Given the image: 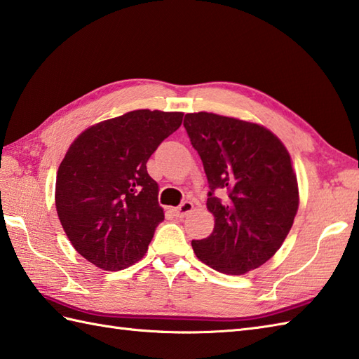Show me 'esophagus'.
<instances>
[{
  "instance_id": "esophagus-1",
  "label": "esophagus",
  "mask_w": 359,
  "mask_h": 359,
  "mask_svg": "<svg viewBox=\"0 0 359 359\" xmlns=\"http://www.w3.org/2000/svg\"><path fill=\"white\" fill-rule=\"evenodd\" d=\"M192 209H194V203L192 201H184V203H181L177 207V209H175V215H177V217H180V218H182V217H186L187 213L192 212Z\"/></svg>"
}]
</instances>
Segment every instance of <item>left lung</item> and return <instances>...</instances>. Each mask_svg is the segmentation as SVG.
<instances>
[{"label":"left lung","instance_id":"8db88e82","mask_svg":"<svg viewBox=\"0 0 359 359\" xmlns=\"http://www.w3.org/2000/svg\"><path fill=\"white\" fill-rule=\"evenodd\" d=\"M186 132L207 181L210 236L194 240L204 264L243 275L273 257L298 210V182L290 155L266 127L207 112L187 114Z\"/></svg>","mask_w":359,"mask_h":359}]
</instances>
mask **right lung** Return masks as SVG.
I'll list each match as a JSON object with an SVG mask.
<instances>
[{"label": "right lung", "mask_w": 359, "mask_h": 359, "mask_svg": "<svg viewBox=\"0 0 359 359\" xmlns=\"http://www.w3.org/2000/svg\"><path fill=\"white\" fill-rule=\"evenodd\" d=\"M181 112L133 110L84 130L57 175L55 204L75 250L109 272L140 261L164 219L147 161Z\"/></svg>", "instance_id": "right-lung-1"}]
</instances>
